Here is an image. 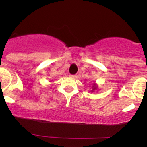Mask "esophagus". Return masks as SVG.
<instances>
[{"instance_id": "obj_1", "label": "esophagus", "mask_w": 147, "mask_h": 147, "mask_svg": "<svg viewBox=\"0 0 147 147\" xmlns=\"http://www.w3.org/2000/svg\"><path fill=\"white\" fill-rule=\"evenodd\" d=\"M77 77L75 75H70V78H75V77Z\"/></svg>"}]
</instances>
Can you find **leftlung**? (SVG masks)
<instances>
[{
	"label": "left lung",
	"mask_w": 147,
	"mask_h": 147,
	"mask_svg": "<svg viewBox=\"0 0 147 147\" xmlns=\"http://www.w3.org/2000/svg\"><path fill=\"white\" fill-rule=\"evenodd\" d=\"M95 89H96V86H93V89H92V90H95Z\"/></svg>",
	"instance_id": "8db88e82"
}]
</instances>
